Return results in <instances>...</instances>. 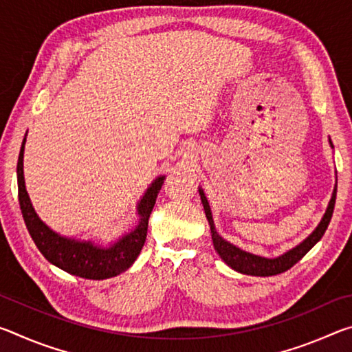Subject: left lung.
<instances>
[{"instance_id": "left-lung-1", "label": "left lung", "mask_w": 352, "mask_h": 352, "mask_svg": "<svg viewBox=\"0 0 352 352\" xmlns=\"http://www.w3.org/2000/svg\"><path fill=\"white\" fill-rule=\"evenodd\" d=\"M329 144L333 148L331 140H329ZM199 194H200L201 204H204V210L206 214L208 223H210V228H211V237H212L214 248H216V252L219 253V256L222 258L225 264L230 265L231 269L236 272L243 273V275L273 276V275H278V273L289 270L290 267H294L296 262L300 261L302 256H305L309 250H311L315 243L321 239V237H323L327 225H329V222H331L333 206H336L337 184L333 186L331 200H329V204H327L326 211L323 214V217H321L320 223L317 225V228H315L305 241L298 243L296 247L290 248L289 252L283 253L281 256H276V258H264V256L248 253V252H245V250H241L239 247L233 245L231 242L225 241L223 237L217 233L216 225H214L211 208H210V204H208V199L204 192V189L199 188Z\"/></svg>"}]
</instances>
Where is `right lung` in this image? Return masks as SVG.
I'll return each instance as SVG.
<instances>
[{"label":"right lung","instance_id":"1","mask_svg":"<svg viewBox=\"0 0 352 352\" xmlns=\"http://www.w3.org/2000/svg\"><path fill=\"white\" fill-rule=\"evenodd\" d=\"M28 135V133H26ZM26 135L23 140L21 151L16 164V180H19V200L23 219L28 226L35 245L41 254L58 269L71 273L74 276L85 279H107L126 272L138 258L142 245L146 242L148 217L153 210L155 200L162 189L164 175H160L148 184L144 195L136 205L138 223L129 233L119 236L116 241L100 245L93 239H76L56 233L35 212L32 201L25 184L23 172V157H25Z\"/></svg>","mask_w":352,"mask_h":352}]
</instances>
